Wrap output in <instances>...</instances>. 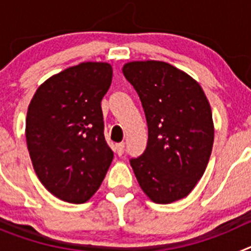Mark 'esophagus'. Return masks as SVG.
<instances>
[{
	"instance_id": "34e87169",
	"label": "esophagus",
	"mask_w": 251,
	"mask_h": 251,
	"mask_svg": "<svg viewBox=\"0 0 251 251\" xmlns=\"http://www.w3.org/2000/svg\"><path fill=\"white\" fill-rule=\"evenodd\" d=\"M124 147H126V145H124L123 142H121L118 145H115V151H117V154H118V156H122V154H123Z\"/></svg>"
}]
</instances>
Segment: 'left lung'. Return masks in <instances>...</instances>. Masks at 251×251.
Returning <instances> with one entry per match:
<instances>
[{"instance_id": "left-lung-1", "label": "left lung", "mask_w": 251, "mask_h": 251, "mask_svg": "<svg viewBox=\"0 0 251 251\" xmlns=\"http://www.w3.org/2000/svg\"><path fill=\"white\" fill-rule=\"evenodd\" d=\"M123 74L141 99L148 127L145 152L130 158L156 203L181 200L202 177L214 145L210 104L197 81L163 61H132Z\"/></svg>"}]
</instances>
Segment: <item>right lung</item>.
<instances>
[{
	"instance_id": "add662e5",
	"label": "right lung",
	"mask_w": 251,
	"mask_h": 251,
	"mask_svg": "<svg viewBox=\"0 0 251 251\" xmlns=\"http://www.w3.org/2000/svg\"><path fill=\"white\" fill-rule=\"evenodd\" d=\"M112 76L109 64L81 63L41 84L28 105L26 141L35 172L68 202L89 200L113 161L100 105Z\"/></svg>"
}]
</instances>
